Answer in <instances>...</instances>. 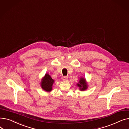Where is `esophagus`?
Listing matches in <instances>:
<instances>
[{"mask_svg": "<svg viewBox=\"0 0 129 129\" xmlns=\"http://www.w3.org/2000/svg\"><path fill=\"white\" fill-rule=\"evenodd\" d=\"M67 79H68V77H67V76H64L63 77V80L64 81H67Z\"/></svg>", "mask_w": 129, "mask_h": 129, "instance_id": "34e87169", "label": "esophagus"}]
</instances>
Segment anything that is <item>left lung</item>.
<instances>
[{
	"label": "left lung",
	"mask_w": 129,
	"mask_h": 129,
	"mask_svg": "<svg viewBox=\"0 0 129 129\" xmlns=\"http://www.w3.org/2000/svg\"><path fill=\"white\" fill-rule=\"evenodd\" d=\"M77 86L79 88V89L81 91H84L88 88L87 83L86 79L83 77H81L79 80V83L77 84Z\"/></svg>",
	"instance_id": "8db88e82"
}]
</instances>
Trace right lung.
<instances>
[{"label":"right lung","instance_id":"right-lung-1","mask_svg":"<svg viewBox=\"0 0 129 129\" xmlns=\"http://www.w3.org/2000/svg\"><path fill=\"white\" fill-rule=\"evenodd\" d=\"M54 82V80L49 75V74L46 73L41 80V86L44 90L50 92L52 90V86Z\"/></svg>","mask_w":129,"mask_h":129}]
</instances>
